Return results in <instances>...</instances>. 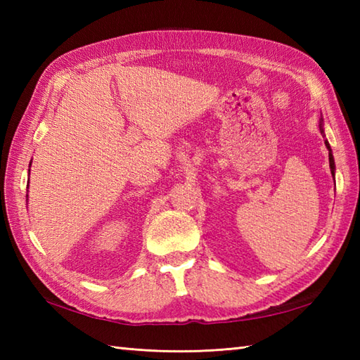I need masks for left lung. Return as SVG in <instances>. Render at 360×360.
<instances>
[{"mask_svg":"<svg viewBox=\"0 0 360 360\" xmlns=\"http://www.w3.org/2000/svg\"><path fill=\"white\" fill-rule=\"evenodd\" d=\"M320 129H322V122H320ZM325 145H326V148L330 150V168H331V173L334 176L335 165H334V158H333V153H331V147H330V143H328V141H325Z\"/></svg>","mask_w":360,"mask_h":360,"instance_id":"8db88e82","label":"left lung"}]
</instances>
